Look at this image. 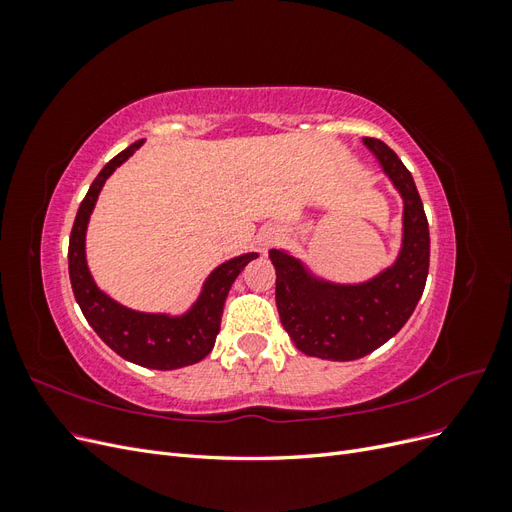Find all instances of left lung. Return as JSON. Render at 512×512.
Instances as JSON below:
<instances>
[{"label": "left lung", "instance_id": "1", "mask_svg": "<svg viewBox=\"0 0 512 512\" xmlns=\"http://www.w3.org/2000/svg\"><path fill=\"white\" fill-rule=\"evenodd\" d=\"M363 143L404 200V230L393 265L361 284H335L284 250L269 252L286 333L301 352L327 361L361 359L389 342L412 316L429 273V224L410 170L378 138Z\"/></svg>", "mask_w": 512, "mask_h": 512}]
</instances>
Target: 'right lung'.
<instances>
[{
  "label": "right lung",
  "mask_w": 512,
  "mask_h": 512,
  "mask_svg": "<svg viewBox=\"0 0 512 512\" xmlns=\"http://www.w3.org/2000/svg\"><path fill=\"white\" fill-rule=\"evenodd\" d=\"M141 145L143 141H136L117 153L91 183L70 232L68 271L74 299L102 342L130 363L168 371L203 361L213 350L215 337L220 333L228 290L247 262L258 258V254H241L215 267L205 280L196 303L181 316L136 312V309L121 305L102 292L87 267V224L106 179Z\"/></svg>",
  "instance_id": "1"
}]
</instances>
